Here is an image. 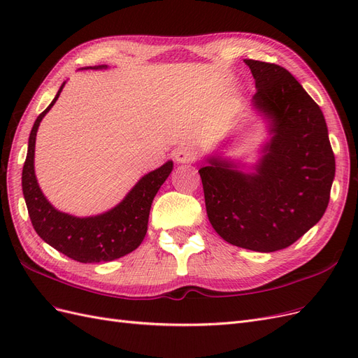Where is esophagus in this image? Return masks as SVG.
Wrapping results in <instances>:
<instances>
[{
  "mask_svg": "<svg viewBox=\"0 0 358 358\" xmlns=\"http://www.w3.org/2000/svg\"><path fill=\"white\" fill-rule=\"evenodd\" d=\"M197 158H199L197 150L191 148V146L179 148L178 152H176V161L178 162H194V161H197Z\"/></svg>",
  "mask_w": 358,
  "mask_h": 358,
  "instance_id": "1",
  "label": "esophagus"
}]
</instances>
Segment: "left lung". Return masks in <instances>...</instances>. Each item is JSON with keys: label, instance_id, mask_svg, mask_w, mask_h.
Wrapping results in <instances>:
<instances>
[{"label": "left lung", "instance_id": "1", "mask_svg": "<svg viewBox=\"0 0 358 358\" xmlns=\"http://www.w3.org/2000/svg\"><path fill=\"white\" fill-rule=\"evenodd\" d=\"M255 79L254 104L273 121L275 136L255 173L220 158L199 170L215 231L234 246L259 252L288 248L326 212L334 154L320 106L288 70L245 59Z\"/></svg>", "mask_w": 358, "mask_h": 358}]
</instances>
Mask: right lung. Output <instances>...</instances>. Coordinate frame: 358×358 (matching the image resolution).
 Here are the masks:
<instances>
[{
  "mask_svg": "<svg viewBox=\"0 0 358 358\" xmlns=\"http://www.w3.org/2000/svg\"><path fill=\"white\" fill-rule=\"evenodd\" d=\"M62 86L48 109L38 115L29 134L22 170V191L28 213L37 234L61 254L79 263L112 262L133 252L143 242L150 204L171 173L173 162L167 161L164 166L148 173L116 208L103 215L76 218L57 210L38 188L34 175V148L41 119L58 100Z\"/></svg>",
  "mask_w": 358,
  "mask_h": 358,
  "instance_id": "right-lung-1",
  "label": "right lung"
}]
</instances>
